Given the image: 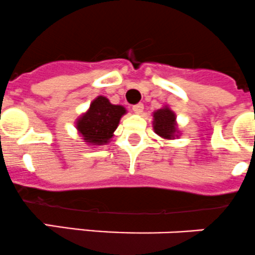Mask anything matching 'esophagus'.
<instances>
[{"label":"esophagus","instance_id":"obj_1","mask_svg":"<svg viewBox=\"0 0 255 255\" xmlns=\"http://www.w3.org/2000/svg\"><path fill=\"white\" fill-rule=\"evenodd\" d=\"M133 112L137 113V115H140V113L143 112V110H144V106H143V103H137V105H134L132 107Z\"/></svg>","mask_w":255,"mask_h":255}]
</instances>
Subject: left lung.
I'll return each mask as SVG.
<instances>
[{"label": "left lung", "instance_id": "obj_1", "mask_svg": "<svg viewBox=\"0 0 255 255\" xmlns=\"http://www.w3.org/2000/svg\"><path fill=\"white\" fill-rule=\"evenodd\" d=\"M153 117H154L153 128L158 135L164 138L174 137L177 128H175V116L172 111L168 108H163V110L157 111Z\"/></svg>", "mask_w": 255, "mask_h": 255}]
</instances>
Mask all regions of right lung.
Returning a JSON list of instances; mask_svg holds the SVG:
<instances>
[{"mask_svg":"<svg viewBox=\"0 0 255 255\" xmlns=\"http://www.w3.org/2000/svg\"><path fill=\"white\" fill-rule=\"evenodd\" d=\"M125 113L126 110L122 106L111 105L107 98L100 96L91 103L88 112L77 121V129L86 142L96 144L107 143Z\"/></svg>","mask_w":255,"mask_h":255,"instance_id":"obj_1","label":"right lung"}]
</instances>
